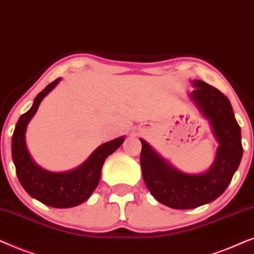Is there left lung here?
Masks as SVG:
<instances>
[{
	"mask_svg": "<svg viewBox=\"0 0 254 254\" xmlns=\"http://www.w3.org/2000/svg\"><path fill=\"white\" fill-rule=\"evenodd\" d=\"M192 101L211 122L219 146L210 170L188 175L171 167L151 146L141 141L140 165L145 185L160 203L173 209H192L219 197L232 180L243 157L241 127L228 97L217 88L194 80Z\"/></svg>",
	"mask_w": 254,
	"mask_h": 254,
	"instance_id": "8db88e82",
	"label": "left lung"
}]
</instances>
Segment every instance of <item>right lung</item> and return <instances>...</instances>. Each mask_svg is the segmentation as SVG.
<instances>
[{
  "mask_svg": "<svg viewBox=\"0 0 254 254\" xmlns=\"http://www.w3.org/2000/svg\"><path fill=\"white\" fill-rule=\"evenodd\" d=\"M60 79L54 80L36 96L31 109L19 117L11 140L12 160L16 174L26 192L42 203L53 208H70L82 203L92 195L100 182L101 171L108 155L117 150L124 137L101 145L79 168L65 173H52L37 166L25 145V129L40 102Z\"/></svg>",
  "mask_w": 254,
  "mask_h": 254,
  "instance_id": "obj_1",
  "label": "right lung"
}]
</instances>
